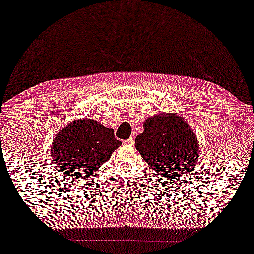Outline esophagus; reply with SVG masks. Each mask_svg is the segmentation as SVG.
<instances>
[{"mask_svg":"<svg viewBox=\"0 0 254 254\" xmlns=\"http://www.w3.org/2000/svg\"><path fill=\"white\" fill-rule=\"evenodd\" d=\"M125 144H126V145H132V144H134V138H132V137H130L129 139L125 140Z\"/></svg>","mask_w":254,"mask_h":254,"instance_id":"obj_1","label":"esophagus"}]
</instances>
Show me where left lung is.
<instances>
[{
  "mask_svg": "<svg viewBox=\"0 0 254 254\" xmlns=\"http://www.w3.org/2000/svg\"><path fill=\"white\" fill-rule=\"evenodd\" d=\"M135 147L163 179H179L199 161L197 137L186 120L176 114L159 113L146 118Z\"/></svg>",
  "mask_w": 254,
  "mask_h": 254,
  "instance_id": "8db88e82",
  "label": "left lung"
}]
</instances>
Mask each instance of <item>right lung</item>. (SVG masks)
<instances>
[{
	"mask_svg": "<svg viewBox=\"0 0 254 254\" xmlns=\"http://www.w3.org/2000/svg\"><path fill=\"white\" fill-rule=\"evenodd\" d=\"M120 145L111 128L90 118L75 119L53 138L51 157L70 180H82L108 161Z\"/></svg>",
	"mask_w": 254,
	"mask_h": 254,
	"instance_id": "right-lung-1",
	"label": "right lung"
}]
</instances>
